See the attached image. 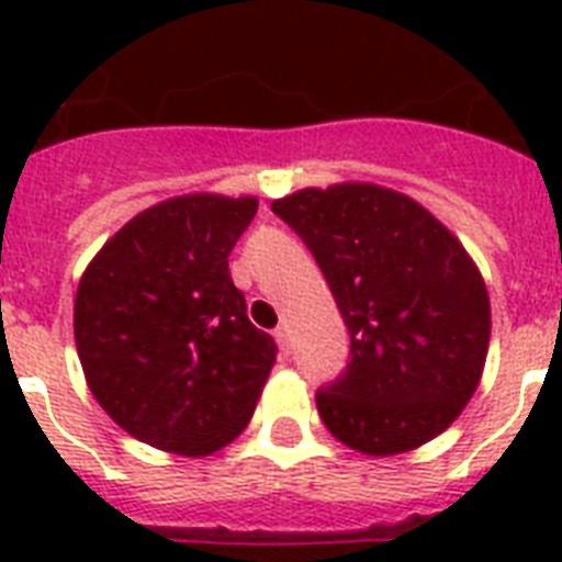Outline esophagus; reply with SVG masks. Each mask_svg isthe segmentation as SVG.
<instances>
[{"instance_id": "34e87169", "label": "esophagus", "mask_w": 562, "mask_h": 562, "mask_svg": "<svg viewBox=\"0 0 562 562\" xmlns=\"http://www.w3.org/2000/svg\"><path fill=\"white\" fill-rule=\"evenodd\" d=\"M273 341H277V347H280V352L282 356H289L291 352V338H289V326L282 324V326H277V329H273Z\"/></svg>"}]
</instances>
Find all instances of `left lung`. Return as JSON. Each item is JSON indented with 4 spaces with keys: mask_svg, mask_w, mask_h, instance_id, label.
I'll list each match as a JSON object with an SVG mask.
<instances>
[{
    "mask_svg": "<svg viewBox=\"0 0 562 562\" xmlns=\"http://www.w3.org/2000/svg\"><path fill=\"white\" fill-rule=\"evenodd\" d=\"M271 210L312 250L350 333V364L315 393L324 426L375 458L446 431L490 344L487 289L461 241L373 183L303 189Z\"/></svg>",
    "mask_w": 562,
    "mask_h": 562,
    "instance_id": "left-lung-1",
    "label": "left lung"
}]
</instances>
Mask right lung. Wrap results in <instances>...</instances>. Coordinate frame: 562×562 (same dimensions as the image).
<instances>
[{"label":"right lung","mask_w":562,"mask_h":562,"mask_svg":"<svg viewBox=\"0 0 562 562\" xmlns=\"http://www.w3.org/2000/svg\"><path fill=\"white\" fill-rule=\"evenodd\" d=\"M256 198L183 194L131 218L83 271L75 347L99 405L148 446L210 454L250 423L277 344L227 256Z\"/></svg>","instance_id":"1"}]
</instances>
